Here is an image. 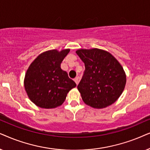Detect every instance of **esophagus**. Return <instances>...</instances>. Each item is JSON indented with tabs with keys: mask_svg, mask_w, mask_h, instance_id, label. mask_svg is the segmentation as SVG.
I'll return each instance as SVG.
<instances>
[{
	"mask_svg": "<svg viewBox=\"0 0 150 150\" xmlns=\"http://www.w3.org/2000/svg\"><path fill=\"white\" fill-rule=\"evenodd\" d=\"M74 81H75V82L76 83V84L77 85V84H78V83H79V78L77 77H75V78L74 79Z\"/></svg>",
	"mask_w": 150,
	"mask_h": 150,
	"instance_id": "obj_1",
	"label": "esophagus"
}]
</instances>
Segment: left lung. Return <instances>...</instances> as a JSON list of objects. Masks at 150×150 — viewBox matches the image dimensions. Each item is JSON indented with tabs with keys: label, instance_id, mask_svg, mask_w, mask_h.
I'll return each instance as SVG.
<instances>
[{
	"label": "left lung",
	"instance_id": "8db88e82",
	"mask_svg": "<svg viewBox=\"0 0 150 150\" xmlns=\"http://www.w3.org/2000/svg\"><path fill=\"white\" fill-rule=\"evenodd\" d=\"M76 53L85 65L77 86L83 102L98 109L115 103L126 83L125 71L117 59L109 52L99 49H79Z\"/></svg>",
	"mask_w": 150,
	"mask_h": 150
}]
</instances>
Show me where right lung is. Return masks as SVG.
<instances>
[{
  "label": "right lung",
  "mask_w": 150,
  "mask_h": 150,
  "mask_svg": "<svg viewBox=\"0 0 150 150\" xmlns=\"http://www.w3.org/2000/svg\"><path fill=\"white\" fill-rule=\"evenodd\" d=\"M70 49H53L40 54L25 74L24 85L32 102L42 108H55L65 101L67 93L76 86L67 72L61 69L62 62Z\"/></svg>",
  "instance_id": "add662e5"
}]
</instances>
